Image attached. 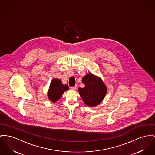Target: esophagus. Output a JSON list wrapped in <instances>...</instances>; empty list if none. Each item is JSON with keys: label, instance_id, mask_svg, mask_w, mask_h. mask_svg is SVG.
I'll return each instance as SVG.
<instances>
[{"label": "esophagus", "instance_id": "esophagus-1", "mask_svg": "<svg viewBox=\"0 0 155 155\" xmlns=\"http://www.w3.org/2000/svg\"><path fill=\"white\" fill-rule=\"evenodd\" d=\"M77 89H78V85H75L74 86H73V87H71V90H73V91L76 90Z\"/></svg>", "mask_w": 155, "mask_h": 155}]
</instances>
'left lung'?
Here are the masks:
<instances>
[{"instance_id":"1","label":"left lung","mask_w":155,"mask_h":155,"mask_svg":"<svg viewBox=\"0 0 155 155\" xmlns=\"http://www.w3.org/2000/svg\"><path fill=\"white\" fill-rule=\"evenodd\" d=\"M85 86L78 91L83 101L89 107H94L102 102L107 93V87L102 79L89 73L82 78Z\"/></svg>"}]
</instances>
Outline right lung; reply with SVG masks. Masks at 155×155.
<instances>
[{"label": "right lung", "mask_w": 155, "mask_h": 155, "mask_svg": "<svg viewBox=\"0 0 155 155\" xmlns=\"http://www.w3.org/2000/svg\"><path fill=\"white\" fill-rule=\"evenodd\" d=\"M68 90H69L68 84H63L62 81L59 79H53L48 91V99L53 103H56L62 97L63 93Z\"/></svg>", "instance_id": "1"}]
</instances>
